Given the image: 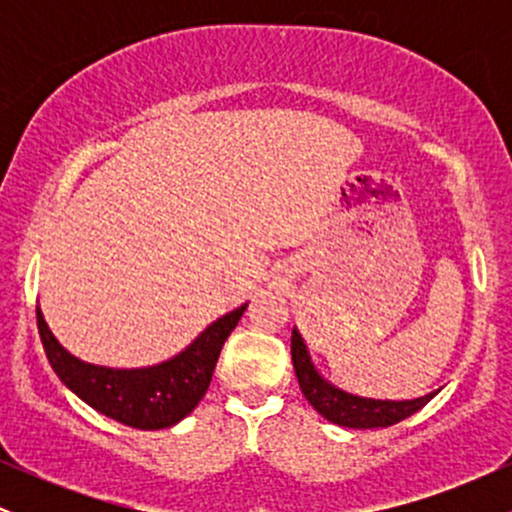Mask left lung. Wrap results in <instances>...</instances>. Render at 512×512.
<instances>
[{
	"mask_svg": "<svg viewBox=\"0 0 512 512\" xmlns=\"http://www.w3.org/2000/svg\"><path fill=\"white\" fill-rule=\"evenodd\" d=\"M291 358L293 368H296L298 385L301 392L313 404L317 414L325 416L327 421L346 428H385L392 424H399L407 416L416 414L421 407H426L436 392L416 399H404V402H392V399H368L356 397L349 392L339 390L327 383L317 368L310 361L308 349H305L303 337L298 330L291 332Z\"/></svg>",
	"mask_w": 512,
	"mask_h": 512,
	"instance_id": "obj_1",
	"label": "left lung"
}]
</instances>
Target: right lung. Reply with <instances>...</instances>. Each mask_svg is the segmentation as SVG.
Listing matches in <instances>:
<instances>
[{
    "label": "right lung",
    "mask_w": 512,
    "mask_h": 512,
    "mask_svg": "<svg viewBox=\"0 0 512 512\" xmlns=\"http://www.w3.org/2000/svg\"><path fill=\"white\" fill-rule=\"evenodd\" d=\"M245 308L248 303L211 322L195 342L170 361L132 370L81 361L57 342L40 308L35 310V317L52 370L76 397L120 424L158 431L185 419L207 395L221 346L236 330Z\"/></svg>",
    "instance_id": "obj_1"
}]
</instances>
